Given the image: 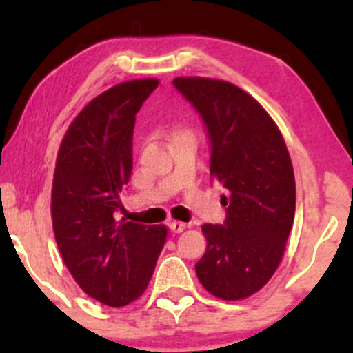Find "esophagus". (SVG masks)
Returning <instances> with one entry per match:
<instances>
[{
  "label": "esophagus",
  "instance_id": "1",
  "mask_svg": "<svg viewBox=\"0 0 353 353\" xmlns=\"http://www.w3.org/2000/svg\"><path fill=\"white\" fill-rule=\"evenodd\" d=\"M169 228H171L174 234H181V232H184L185 228H188V224H184V222H181V221H172V222H169Z\"/></svg>",
  "mask_w": 353,
  "mask_h": 353
}]
</instances>
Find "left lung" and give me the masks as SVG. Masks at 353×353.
<instances>
[{"mask_svg":"<svg viewBox=\"0 0 353 353\" xmlns=\"http://www.w3.org/2000/svg\"><path fill=\"white\" fill-rule=\"evenodd\" d=\"M174 86L208 125L210 177L229 190L224 225H202L208 249L196 274L209 294L242 301L272 279L295 216V177L275 121L244 89L188 76Z\"/></svg>","mask_w":353,"mask_h":353,"instance_id":"obj_1","label":"left lung"}]
</instances>
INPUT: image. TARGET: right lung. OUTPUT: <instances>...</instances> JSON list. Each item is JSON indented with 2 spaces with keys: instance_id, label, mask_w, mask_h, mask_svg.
<instances>
[{
  "instance_id": "1",
  "label": "right lung",
  "mask_w": 353,
  "mask_h": 353,
  "mask_svg": "<svg viewBox=\"0 0 353 353\" xmlns=\"http://www.w3.org/2000/svg\"><path fill=\"white\" fill-rule=\"evenodd\" d=\"M159 79H131L81 109L61 141L51 189L56 244L84 294L123 307L144 294L168 228L117 221L132 171L136 114Z\"/></svg>"
}]
</instances>
